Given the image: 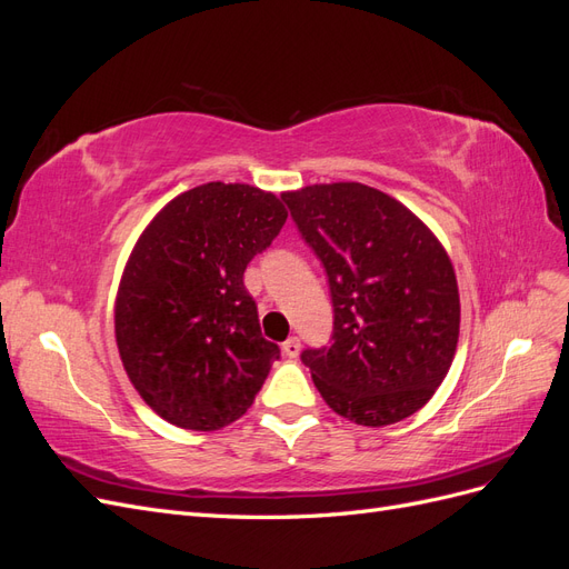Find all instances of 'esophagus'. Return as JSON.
<instances>
[{
  "mask_svg": "<svg viewBox=\"0 0 569 569\" xmlns=\"http://www.w3.org/2000/svg\"><path fill=\"white\" fill-rule=\"evenodd\" d=\"M301 351V339L299 337H289L284 343H282V353L287 358H297Z\"/></svg>",
  "mask_w": 569,
  "mask_h": 569,
  "instance_id": "34e87169",
  "label": "esophagus"
}]
</instances>
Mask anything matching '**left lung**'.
I'll return each instance as SVG.
<instances>
[{"instance_id":"left-lung-1","label":"left lung","mask_w":569,"mask_h":569,"mask_svg":"<svg viewBox=\"0 0 569 569\" xmlns=\"http://www.w3.org/2000/svg\"><path fill=\"white\" fill-rule=\"evenodd\" d=\"M282 199L332 291V347L301 353L320 396L356 425L401 422L432 399L456 356L449 253L416 213L368 184H308Z\"/></svg>"}]
</instances>
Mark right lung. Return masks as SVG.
<instances>
[{"instance_id": "add662e5", "label": "right lung", "mask_w": 569, "mask_h": 569, "mask_svg": "<svg viewBox=\"0 0 569 569\" xmlns=\"http://www.w3.org/2000/svg\"><path fill=\"white\" fill-rule=\"evenodd\" d=\"M284 220L272 192L206 182L168 201L137 239L116 295V343L166 422L213 432L263 387L280 349L261 335L244 270Z\"/></svg>"}]
</instances>
